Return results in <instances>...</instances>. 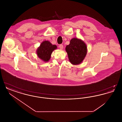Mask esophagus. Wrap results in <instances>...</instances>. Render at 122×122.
<instances>
[{
  "label": "esophagus",
  "mask_w": 122,
  "mask_h": 122,
  "mask_svg": "<svg viewBox=\"0 0 122 122\" xmlns=\"http://www.w3.org/2000/svg\"><path fill=\"white\" fill-rule=\"evenodd\" d=\"M59 47L60 49H61V50H62V49H63V48H64V46H63V45H62V44L60 45Z\"/></svg>",
  "instance_id": "obj_1"
}]
</instances>
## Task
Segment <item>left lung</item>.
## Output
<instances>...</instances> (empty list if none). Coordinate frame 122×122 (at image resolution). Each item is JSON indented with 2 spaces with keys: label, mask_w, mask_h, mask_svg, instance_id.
I'll use <instances>...</instances> for the list:
<instances>
[{
  "label": "left lung",
  "mask_w": 122,
  "mask_h": 122,
  "mask_svg": "<svg viewBox=\"0 0 122 122\" xmlns=\"http://www.w3.org/2000/svg\"><path fill=\"white\" fill-rule=\"evenodd\" d=\"M65 50L67 53L70 63L73 65L80 64L85 58L87 52V46L81 39L73 38Z\"/></svg>",
  "instance_id": "1"
}]
</instances>
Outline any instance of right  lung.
<instances>
[{
	"label": "right lung",
	"mask_w": 122,
	"mask_h": 122,
	"mask_svg": "<svg viewBox=\"0 0 122 122\" xmlns=\"http://www.w3.org/2000/svg\"><path fill=\"white\" fill-rule=\"evenodd\" d=\"M56 49V45H52L49 41H44L38 47L36 52L39 58L45 62H47L50 59L52 52Z\"/></svg>",
	"instance_id": "obj_1"
}]
</instances>
